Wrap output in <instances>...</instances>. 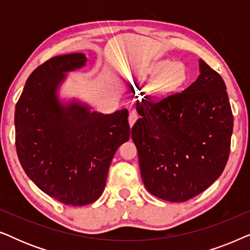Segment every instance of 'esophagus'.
Here are the masks:
<instances>
[{
    "label": "esophagus",
    "instance_id": "34e87169",
    "mask_svg": "<svg viewBox=\"0 0 250 250\" xmlns=\"http://www.w3.org/2000/svg\"><path fill=\"white\" fill-rule=\"evenodd\" d=\"M138 118H139L138 112H136L135 110L129 111V115H128V122H129V125H131V126L134 125V123L136 122V119H138Z\"/></svg>",
    "mask_w": 250,
    "mask_h": 250
}]
</instances>
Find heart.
I'll list each match as a JSON object with an SVG mask.
<instances>
[{
	"label": "heart",
	"mask_w": 250,
	"mask_h": 250,
	"mask_svg": "<svg viewBox=\"0 0 250 250\" xmlns=\"http://www.w3.org/2000/svg\"><path fill=\"white\" fill-rule=\"evenodd\" d=\"M160 90L174 91L186 83L188 73L183 63L172 60L158 61L152 68L151 80H159Z\"/></svg>",
	"instance_id": "1"
}]
</instances>
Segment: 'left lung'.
Masks as SVG:
<instances>
[{"mask_svg":"<svg viewBox=\"0 0 250 250\" xmlns=\"http://www.w3.org/2000/svg\"><path fill=\"white\" fill-rule=\"evenodd\" d=\"M200 75L179 93L143 101L132 127L141 177L172 203L196 197L221 176L230 153L233 115L221 75L199 60Z\"/></svg>","mask_w":250,"mask_h":250,"instance_id":"1","label":"left lung"}]
</instances>
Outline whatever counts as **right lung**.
<instances>
[{
  "mask_svg": "<svg viewBox=\"0 0 250 250\" xmlns=\"http://www.w3.org/2000/svg\"><path fill=\"white\" fill-rule=\"evenodd\" d=\"M86 61L83 53H70L41 64L27 80L15 112L21 167L43 192L68 206L99 199L116 150L129 139L126 109L104 115L58 98L66 74Z\"/></svg>",
  "mask_w": 250,
  "mask_h": 250,
  "instance_id": "1",
  "label": "right lung"
}]
</instances>
